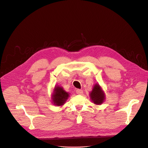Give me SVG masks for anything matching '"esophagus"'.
<instances>
[{"instance_id": "obj_1", "label": "esophagus", "mask_w": 148, "mask_h": 148, "mask_svg": "<svg viewBox=\"0 0 148 148\" xmlns=\"http://www.w3.org/2000/svg\"><path fill=\"white\" fill-rule=\"evenodd\" d=\"M76 93L78 95H82V94H83V91L81 89H77V90H76Z\"/></svg>"}]
</instances>
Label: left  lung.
<instances>
[{"label":"left lung","mask_w":148,"mask_h":148,"mask_svg":"<svg viewBox=\"0 0 148 148\" xmlns=\"http://www.w3.org/2000/svg\"><path fill=\"white\" fill-rule=\"evenodd\" d=\"M89 96L92 102L96 105H101L105 100V93L101 86L97 83L94 85Z\"/></svg>","instance_id":"left-lung-1"}]
</instances>
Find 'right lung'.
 Listing matches in <instances>:
<instances>
[{
  "mask_svg": "<svg viewBox=\"0 0 148 148\" xmlns=\"http://www.w3.org/2000/svg\"><path fill=\"white\" fill-rule=\"evenodd\" d=\"M69 97L70 93L64 90L62 87L60 86H55L51 98L52 102L55 105L57 106L64 105Z\"/></svg>",
  "mask_w": 148,
  "mask_h": 148,
  "instance_id": "right-lung-1",
  "label": "right lung"
}]
</instances>
